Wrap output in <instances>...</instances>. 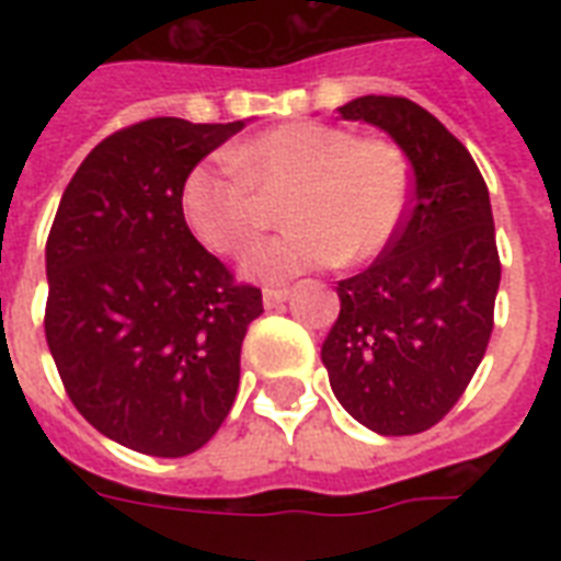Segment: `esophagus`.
<instances>
[{
  "mask_svg": "<svg viewBox=\"0 0 561 561\" xmlns=\"http://www.w3.org/2000/svg\"><path fill=\"white\" fill-rule=\"evenodd\" d=\"M288 297H290L288 288H264V306L267 308L282 306V302H285Z\"/></svg>",
  "mask_w": 561,
  "mask_h": 561,
  "instance_id": "obj_1",
  "label": "esophagus"
}]
</instances>
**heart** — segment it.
Wrapping results in <instances>:
<instances>
[{"label": "heart", "instance_id": "b5f03b06", "mask_svg": "<svg viewBox=\"0 0 561 561\" xmlns=\"http://www.w3.org/2000/svg\"><path fill=\"white\" fill-rule=\"evenodd\" d=\"M232 169L201 162L180 186L192 236L218 255H241L271 227V197L288 192V232L259 247L247 273L282 282L334 262H373L410 209V169L390 139H358L323 122H288L227 153Z\"/></svg>", "mask_w": 561, "mask_h": 561}]
</instances>
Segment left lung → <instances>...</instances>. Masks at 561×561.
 Wrapping results in <instances>:
<instances>
[{"label":"left lung","mask_w":561,"mask_h":561,"mask_svg":"<svg viewBox=\"0 0 561 561\" xmlns=\"http://www.w3.org/2000/svg\"><path fill=\"white\" fill-rule=\"evenodd\" d=\"M343 118L399 142L413 169L408 218L367 271L337 282L323 364L343 408L383 436L434 427L460 401L495 329L501 255L486 180L416 101L364 95Z\"/></svg>","instance_id":"obj_1"}]
</instances>
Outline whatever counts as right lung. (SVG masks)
Masks as SVG:
<instances>
[{"label":"right lung","mask_w":561,"mask_h":561,"mask_svg":"<svg viewBox=\"0 0 561 561\" xmlns=\"http://www.w3.org/2000/svg\"><path fill=\"white\" fill-rule=\"evenodd\" d=\"M244 122L145 118L101 139L46 241V343L87 422L125 448L186 457L227 419L262 290L180 211L188 171Z\"/></svg>","instance_id":"1"}]
</instances>
